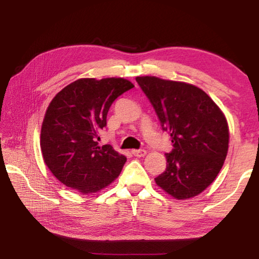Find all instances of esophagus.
I'll list each match as a JSON object with an SVG mask.
<instances>
[{
    "mask_svg": "<svg viewBox=\"0 0 259 259\" xmlns=\"http://www.w3.org/2000/svg\"><path fill=\"white\" fill-rule=\"evenodd\" d=\"M132 154L136 155V157H144L145 154H146V151L145 150H133L132 151Z\"/></svg>",
    "mask_w": 259,
    "mask_h": 259,
    "instance_id": "obj_1",
    "label": "esophagus"
}]
</instances>
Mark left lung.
Wrapping results in <instances>:
<instances>
[{"instance_id":"left-lung-1","label":"left lung","mask_w":259,"mask_h":259,"mask_svg":"<svg viewBox=\"0 0 259 259\" xmlns=\"http://www.w3.org/2000/svg\"><path fill=\"white\" fill-rule=\"evenodd\" d=\"M137 82L153 106L173 148L166 169L155 178L165 192L187 199L215 179L228 154L229 126L213 100L193 84L138 76Z\"/></svg>"}]
</instances>
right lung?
<instances>
[{"instance_id": "add662e5", "label": "right lung", "mask_w": 259, "mask_h": 259, "mask_svg": "<svg viewBox=\"0 0 259 259\" xmlns=\"http://www.w3.org/2000/svg\"><path fill=\"white\" fill-rule=\"evenodd\" d=\"M122 77L79 79L55 95L41 128V151L51 172L67 187L94 193L120 175L126 157L99 146V131L120 95L133 88Z\"/></svg>"}]
</instances>
